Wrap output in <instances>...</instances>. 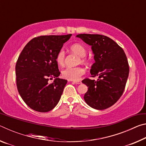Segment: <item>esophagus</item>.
<instances>
[{
  "label": "esophagus",
  "instance_id": "esophagus-1",
  "mask_svg": "<svg viewBox=\"0 0 146 146\" xmlns=\"http://www.w3.org/2000/svg\"><path fill=\"white\" fill-rule=\"evenodd\" d=\"M73 83L76 84H81L82 82H81V81L78 80V81H73Z\"/></svg>",
  "mask_w": 146,
  "mask_h": 146
}]
</instances>
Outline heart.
Wrapping results in <instances>:
<instances>
[{
    "label": "heart",
    "mask_w": 146,
    "mask_h": 146,
    "mask_svg": "<svg viewBox=\"0 0 146 146\" xmlns=\"http://www.w3.org/2000/svg\"><path fill=\"white\" fill-rule=\"evenodd\" d=\"M70 51L75 53L80 57V61L82 63L87 62V58L85 57L86 55V49L83 45L78 43L73 44L70 46ZM66 55L63 49L58 51L56 55V62L59 66H62L65 62ZM85 73L84 69L82 67H68L62 71V77L69 80H77Z\"/></svg>",
    "instance_id": "heart-1"
}]
</instances>
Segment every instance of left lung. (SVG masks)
I'll return each mask as SVG.
<instances>
[{
    "label": "left lung",
    "mask_w": 146,
    "mask_h": 146,
    "mask_svg": "<svg viewBox=\"0 0 146 146\" xmlns=\"http://www.w3.org/2000/svg\"><path fill=\"white\" fill-rule=\"evenodd\" d=\"M76 37L91 46L95 62L90 73L92 77L98 76L97 81H82L88 87L84 98L90 107L105 110L115 104L124 91L129 72L127 56L120 46L106 36L79 34Z\"/></svg>",
    "instance_id": "left-lung-1"
}]
</instances>
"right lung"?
Listing matches in <instances>:
<instances>
[{"label":"right lung","instance_id":"right-lung-1","mask_svg":"<svg viewBox=\"0 0 146 146\" xmlns=\"http://www.w3.org/2000/svg\"><path fill=\"white\" fill-rule=\"evenodd\" d=\"M66 35H44L29 42L20 54L15 66L17 90L29 108L45 113L60 99L67 80L58 78L60 72L56 55L70 38ZM53 78L52 83L48 80Z\"/></svg>","mask_w":146,"mask_h":146}]
</instances>
